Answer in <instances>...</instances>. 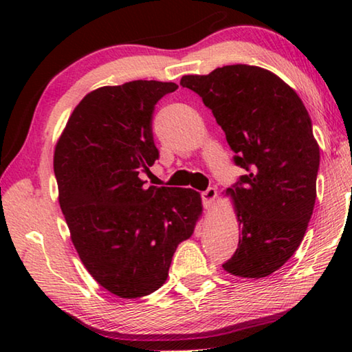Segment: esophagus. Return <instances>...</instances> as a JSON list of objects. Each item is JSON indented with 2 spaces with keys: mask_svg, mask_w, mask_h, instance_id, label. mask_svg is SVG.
Returning <instances> with one entry per match:
<instances>
[{
  "mask_svg": "<svg viewBox=\"0 0 352 352\" xmlns=\"http://www.w3.org/2000/svg\"><path fill=\"white\" fill-rule=\"evenodd\" d=\"M216 197H217V190L214 188H208L205 192H201V200H204V206L206 208V210H210V208L212 206Z\"/></svg>",
  "mask_w": 352,
  "mask_h": 352,
  "instance_id": "obj_1",
  "label": "esophagus"
}]
</instances>
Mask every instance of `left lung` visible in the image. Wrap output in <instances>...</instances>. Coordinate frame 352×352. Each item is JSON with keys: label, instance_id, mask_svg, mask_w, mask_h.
<instances>
[{"label": "left lung", "instance_id": "8db88e82", "mask_svg": "<svg viewBox=\"0 0 352 352\" xmlns=\"http://www.w3.org/2000/svg\"><path fill=\"white\" fill-rule=\"evenodd\" d=\"M182 87L211 109L245 169L233 188L241 234L223 270L265 278L290 259L305 237L317 199L320 147L300 96L272 71L226 65L206 76H183Z\"/></svg>", "mask_w": 352, "mask_h": 352}]
</instances>
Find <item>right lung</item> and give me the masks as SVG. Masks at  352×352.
<instances>
[{
    "label": "right lung",
    "mask_w": 352,
    "mask_h": 352,
    "mask_svg": "<svg viewBox=\"0 0 352 352\" xmlns=\"http://www.w3.org/2000/svg\"><path fill=\"white\" fill-rule=\"evenodd\" d=\"M174 82L133 80L88 93L58 138V204L85 269L119 298L151 295L164 284L178 243L201 216L194 189L144 188L158 158L155 104Z\"/></svg>",
    "instance_id": "1"
}]
</instances>
